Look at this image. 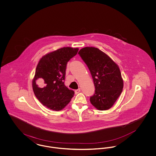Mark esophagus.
<instances>
[{"instance_id":"1","label":"esophagus","mask_w":156,"mask_h":156,"mask_svg":"<svg viewBox=\"0 0 156 156\" xmlns=\"http://www.w3.org/2000/svg\"><path fill=\"white\" fill-rule=\"evenodd\" d=\"M80 91H81V89H80V88H78V89H76V90H75V94L76 95V94H78V93H80Z\"/></svg>"}]
</instances>
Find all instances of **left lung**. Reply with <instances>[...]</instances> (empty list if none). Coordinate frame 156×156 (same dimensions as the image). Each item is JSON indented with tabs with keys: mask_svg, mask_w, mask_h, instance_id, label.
Segmentation results:
<instances>
[{
	"mask_svg": "<svg viewBox=\"0 0 156 156\" xmlns=\"http://www.w3.org/2000/svg\"><path fill=\"white\" fill-rule=\"evenodd\" d=\"M78 54L88 67L95 87L94 95L90 98V103L99 111L110 109L123 88L119 66L98 48L84 47Z\"/></svg>",
	"mask_w": 156,
	"mask_h": 156,
	"instance_id": "left-lung-1",
	"label": "left lung"
}]
</instances>
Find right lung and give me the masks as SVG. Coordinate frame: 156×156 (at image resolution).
I'll return each mask as SVG.
<instances>
[{
	"mask_svg": "<svg viewBox=\"0 0 156 156\" xmlns=\"http://www.w3.org/2000/svg\"><path fill=\"white\" fill-rule=\"evenodd\" d=\"M78 48L63 47L49 52L37 64L32 87L38 101L48 109H64L74 95L64 84L67 62L77 54Z\"/></svg>",
	"mask_w": 156,
	"mask_h": 156,
	"instance_id": "add662e5",
	"label": "right lung"
}]
</instances>
